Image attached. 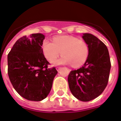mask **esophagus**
Segmentation results:
<instances>
[{
  "label": "esophagus",
  "mask_w": 121,
  "mask_h": 121,
  "mask_svg": "<svg viewBox=\"0 0 121 121\" xmlns=\"http://www.w3.org/2000/svg\"><path fill=\"white\" fill-rule=\"evenodd\" d=\"M60 68H61L60 67H57V68H56V70H57V71H59L60 70Z\"/></svg>",
  "instance_id": "1"
}]
</instances>
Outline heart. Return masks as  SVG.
Returning a JSON list of instances; mask_svg holds the SVG:
<instances>
[{
  "mask_svg": "<svg viewBox=\"0 0 121 121\" xmlns=\"http://www.w3.org/2000/svg\"><path fill=\"white\" fill-rule=\"evenodd\" d=\"M42 51L49 61L57 58L61 53V57L53 62L54 65H70L74 67L82 65L88 56V47L84 41L73 36H59L53 37V42L43 40Z\"/></svg>",
  "mask_w": 121,
  "mask_h": 121,
  "instance_id": "b5f03b06",
  "label": "heart"
}]
</instances>
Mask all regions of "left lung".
Returning a JSON list of instances; mask_svg holds the SVG:
<instances>
[{"instance_id":"8db88e82","label":"left lung","mask_w":121,"mask_h":121,"mask_svg":"<svg viewBox=\"0 0 121 121\" xmlns=\"http://www.w3.org/2000/svg\"><path fill=\"white\" fill-rule=\"evenodd\" d=\"M82 37L88 45V57L81 68L70 71L68 82L74 96L87 102L99 96L107 86L111 63L107 47L101 40L90 33Z\"/></svg>"}]
</instances>
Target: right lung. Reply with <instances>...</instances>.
Returning a JSON list of instances; mask_svg holds the SVG:
<instances>
[{
  "label": "right lung",
  "instance_id": "right-lung-1",
  "mask_svg": "<svg viewBox=\"0 0 121 121\" xmlns=\"http://www.w3.org/2000/svg\"><path fill=\"white\" fill-rule=\"evenodd\" d=\"M45 35L25 36L18 39L8 54V74L15 90L25 99L40 101L51 91L56 68L49 62L42 48Z\"/></svg>",
  "mask_w": 121,
  "mask_h": 121
}]
</instances>
